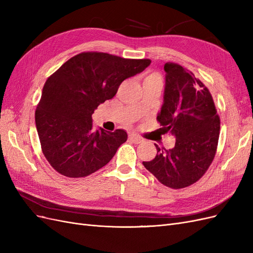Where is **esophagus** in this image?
Returning <instances> with one entry per match:
<instances>
[{
  "mask_svg": "<svg viewBox=\"0 0 253 253\" xmlns=\"http://www.w3.org/2000/svg\"><path fill=\"white\" fill-rule=\"evenodd\" d=\"M128 140L131 141V142H133V143H136V144L141 143V142L143 141V139H142V138H140V137L136 136V135H129V137H128Z\"/></svg>",
  "mask_w": 253,
  "mask_h": 253,
  "instance_id": "esophagus-1",
  "label": "esophagus"
}]
</instances>
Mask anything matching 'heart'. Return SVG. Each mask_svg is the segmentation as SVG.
Masks as SVG:
<instances>
[{"label": "heart", "instance_id": "heart-1", "mask_svg": "<svg viewBox=\"0 0 253 253\" xmlns=\"http://www.w3.org/2000/svg\"><path fill=\"white\" fill-rule=\"evenodd\" d=\"M148 82H160L162 83V76H160L158 73H151L147 75L144 77L143 83H148Z\"/></svg>", "mask_w": 253, "mask_h": 253}]
</instances>
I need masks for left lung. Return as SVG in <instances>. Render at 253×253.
Masks as SVG:
<instances>
[{"label": "left lung", "mask_w": 253, "mask_h": 253, "mask_svg": "<svg viewBox=\"0 0 253 253\" xmlns=\"http://www.w3.org/2000/svg\"><path fill=\"white\" fill-rule=\"evenodd\" d=\"M164 103L157 121L175 138L174 148L160 150L151 162H142L163 185L181 189L208 170L215 156L220 120L209 89L181 65L166 63Z\"/></svg>", "instance_id": "8db88e82"}]
</instances>
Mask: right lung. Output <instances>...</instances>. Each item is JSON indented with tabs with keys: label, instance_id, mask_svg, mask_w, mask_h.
<instances>
[{
	"label": "right lung",
	"instance_id": "1",
	"mask_svg": "<svg viewBox=\"0 0 253 253\" xmlns=\"http://www.w3.org/2000/svg\"><path fill=\"white\" fill-rule=\"evenodd\" d=\"M150 59H125L86 51L67 60L47 78L37 106L36 126L49 165L66 177L101 169L127 139L124 129H93L91 115L116 95L122 81L144 71Z\"/></svg>",
	"mask_w": 253,
	"mask_h": 253
}]
</instances>
